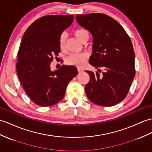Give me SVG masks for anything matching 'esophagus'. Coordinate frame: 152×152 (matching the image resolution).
I'll return each mask as SVG.
<instances>
[{"label":"esophagus","mask_w":152,"mask_h":152,"mask_svg":"<svg viewBox=\"0 0 152 152\" xmlns=\"http://www.w3.org/2000/svg\"><path fill=\"white\" fill-rule=\"evenodd\" d=\"M77 69H78V72H79V73H81V72H82L83 71V69L80 68H77Z\"/></svg>","instance_id":"esophagus-1"}]
</instances>
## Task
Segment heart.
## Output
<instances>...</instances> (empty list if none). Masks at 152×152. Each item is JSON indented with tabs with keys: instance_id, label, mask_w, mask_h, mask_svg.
<instances>
[{
	"instance_id": "heart-1",
	"label": "heart",
	"mask_w": 152,
	"mask_h": 152,
	"mask_svg": "<svg viewBox=\"0 0 152 152\" xmlns=\"http://www.w3.org/2000/svg\"><path fill=\"white\" fill-rule=\"evenodd\" d=\"M74 35L80 42H83L85 37H86V35L89 34L88 32L86 30H85V29H78L74 31ZM66 39H67V34L66 33H62L61 35L60 38H59V46H60L61 50H64ZM87 57V54L84 53H74L70 55L68 57L67 59H66V62L69 65L81 66L85 63Z\"/></svg>"
}]
</instances>
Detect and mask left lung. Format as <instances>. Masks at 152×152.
<instances>
[{"label":"left lung","instance_id":"left-lung-1","mask_svg":"<svg viewBox=\"0 0 152 152\" xmlns=\"http://www.w3.org/2000/svg\"><path fill=\"white\" fill-rule=\"evenodd\" d=\"M76 20L93 37L89 62L95 68L104 69L102 75L86 71L90 78L85 86L87 97L97 105H115L125 99L135 75L131 39L123 26L107 15H77Z\"/></svg>","mask_w":152,"mask_h":152}]
</instances>
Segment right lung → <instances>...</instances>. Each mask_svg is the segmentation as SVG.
Listing matches in <instances>:
<instances>
[{
	"instance_id": "1",
	"label": "right lung",
	"mask_w": 152,
	"mask_h": 152,
	"mask_svg": "<svg viewBox=\"0 0 152 152\" xmlns=\"http://www.w3.org/2000/svg\"><path fill=\"white\" fill-rule=\"evenodd\" d=\"M74 15H47L29 26L17 54V73L26 93L40 106H51L63 99L69 81L77 74L73 66L62 65L51 71L53 57L61 48L59 38L73 23Z\"/></svg>"
}]
</instances>
